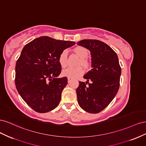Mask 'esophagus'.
I'll return each instance as SVG.
<instances>
[{
  "mask_svg": "<svg viewBox=\"0 0 146 146\" xmlns=\"http://www.w3.org/2000/svg\"><path fill=\"white\" fill-rule=\"evenodd\" d=\"M71 80H72V79H71V78H68V83H70V82H71Z\"/></svg>",
  "mask_w": 146,
  "mask_h": 146,
  "instance_id": "34e87169",
  "label": "esophagus"
}]
</instances>
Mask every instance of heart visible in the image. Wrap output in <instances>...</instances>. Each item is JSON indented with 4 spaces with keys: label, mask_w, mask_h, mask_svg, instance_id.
I'll use <instances>...</instances> for the list:
<instances>
[{
    "label": "heart",
    "mask_w": 146,
    "mask_h": 146,
    "mask_svg": "<svg viewBox=\"0 0 146 146\" xmlns=\"http://www.w3.org/2000/svg\"><path fill=\"white\" fill-rule=\"evenodd\" d=\"M76 54L80 57L78 65H82L85 68H88L89 66V62L86 57L88 55L89 51L87 48L83 46H78L74 49ZM68 50L64 49L60 54L58 56V63L62 68H64L67 65L68 60ZM84 69L81 66H77L76 68H67L62 70V75L64 77L70 78H76L82 76L84 74Z\"/></svg>",
    "instance_id": "b5f03b06"
}]
</instances>
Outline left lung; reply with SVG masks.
<instances>
[{"instance_id": "left-lung-1", "label": "left lung", "mask_w": 146, "mask_h": 146, "mask_svg": "<svg viewBox=\"0 0 146 146\" xmlns=\"http://www.w3.org/2000/svg\"><path fill=\"white\" fill-rule=\"evenodd\" d=\"M77 44L91 52L92 68L83 77L88 82H79L78 103L85 111L98 113L110 104L119 90L121 68L118 57L107 44L97 39H83Z\"/></svg>"}]
</instances>
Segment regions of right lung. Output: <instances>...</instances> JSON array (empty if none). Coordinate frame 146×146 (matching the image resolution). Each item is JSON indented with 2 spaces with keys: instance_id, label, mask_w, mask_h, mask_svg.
<instances>
[{
  "instance_id": "add662e5",
  "label": "right lung",
  "mask_w": 146,
  "mask_h": 146,
  "mask_svg": "<svg viewBox=\"0 0 146 146\" xmlns=\"http://www.w3.org/2000/svg\"><path fill=\"white\" fill-rule=\"evenodd\" d=\"M75 44L41 36L24 47L16 63L15 85L21 98L35 111L47 113L60 104L68 78H57L61 71L58 56Z\"/></svg>"
}]
</instances>
